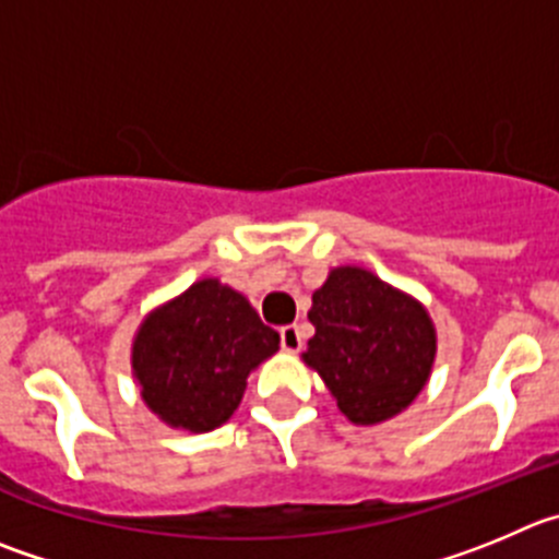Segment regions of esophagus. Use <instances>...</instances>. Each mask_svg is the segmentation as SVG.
<instances>
[{"mask_svg":"<svg viewBox=\"0 0 559 559\" xmlns=\"http://www.w3.org/2000/svg\"><path fill=\"white\" fill-rule=\"evenodd\" d=\"M278 333H281V347H284L286 353H297L300 347H304V333H300V328L297 325H284Z\"/></svg>","mask_w":559,"mask_h":559,"instance_id":"obj_1","label":"esophagus"}]
</instances>
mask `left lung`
<instances>
[{
  "label": "left lung",
  "mask_w": 559,
  "mask_h": 559,
  "mask_svg": "<svg viewBox=\"0 0 559 559\" xmlns=\"http://www.w3.org/2000/svg\"><path fill=\"white\" fill-rule=\"evenodd\" d=\"M314 336L304 361L320 372L338 411L378 425L408 408L436 358V328L414 297L361 267L331 270L311 297Z\"/></svg>",
  "instance_id": "left-lung-1"
}]
</instances>
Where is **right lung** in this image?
<instances>
[{
    "label": "right lung",
    "instance_id": "obj_1",
    "mask_svg": "<svg viewBox=\"0 0 559 559\" xmlns=\"http://www.w3.org/2000/svg\"><path fill=\"white\" fill-rule=\"evenodd\" d=\"M278 342L239 292L206 278L140 325L132 369L162 421L209 432L231 419L250 369L273 356Z\"/></svg>",
    "mask_w": 559,
    "mask_h": 559
}]
</instances>
